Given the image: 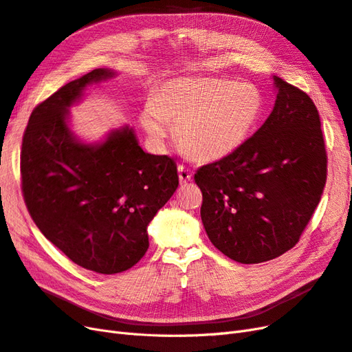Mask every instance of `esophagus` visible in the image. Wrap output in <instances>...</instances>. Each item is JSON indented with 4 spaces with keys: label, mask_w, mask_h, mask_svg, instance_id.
I'll return each mask as SVG.
<instances>
[{
    "label": "esophagus",
    "mask_w": 352,
    "mask_h": 352,
    "mask_svg": "<svg viewBox=\"0 0 352 352\" xmlns=\"http://www.w3.org/2000/svg\"><path fill=\"white\" fill-rule=\"evenodd\" d=\"M178 178H179V183H182V184L188 183L190 179H192V170H190L184 165H179L178 166Z\"/></svg>",
    "instance_id": "obj_1"
}]
</instances>
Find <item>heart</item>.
Wrapping results in <instances>:
<instances>
[{
  "instance_id": "heart-1",
  "label": "heart",
  "mask_w": 352,
  "mask_h": 352,
  "mask_svg": "<svg viewBox=\"0 0 352 352\" xmlns=\"http://www.w3.org/2000/svg\"><path fill=\"white\" fill-rule=\"evenodd\" d=\"M264 112V97L250 82L226 78H170L153 89L142 112L146 133L162 140L175 124L188 155L219 160L242 146Z\"/></svg>"
}]
</instances>
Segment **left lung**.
<instances>
[{
	"mask_svg": "<svg viewBox=\"0 0 352 352\" xmlns=\"http://www.w3.org/2000/svg\"><path fill=\"white\" fill-rule=\"evenodd\" d=\"M273 79L277 98L263 126L236 152L195 174L209 240L240 264L265 263L292 249L326 184L316 104L302 89Z\"/></svg>",
	"mask_w": 352,
	"mask_h": 352,
	"instance_id": "8db88e82",
	"label": "left lung"
}]
</instances>
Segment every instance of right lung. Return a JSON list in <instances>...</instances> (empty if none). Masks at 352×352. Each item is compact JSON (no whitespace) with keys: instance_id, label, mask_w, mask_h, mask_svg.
Returning a JSON list of instances; mask_svg holds the SVG:
<instances>
[{"instance_id":"obj_1","label":"right lung","mask_w":352,"mask_h":352,"mask_svg":"<svg viewBox=\"0 0 352 352\" xmlns=\"http://www.w3.org/2000/svg\"><path fill=\"white\" fill-rule=\"evenodd\" d=\"M113 76L94 69L39 103L20 153L34 223L70 261L100 274L122 273L144 256L147 226L178 187L174 159L146 153L128 125L91 144L70 129L69 107Z\"/></svg>"}]
</instances>
